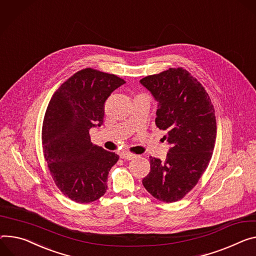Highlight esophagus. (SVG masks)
<instances>
[{
	"label": "esophagus",
	"instance_id": "1",
	"mask_svg": "<svg viewBox=\"0 0 256 256\" xmlns=\"http://www.w3.org/2000/svg\"><path fill=\"white\" fill-rule=\"evenodd\" d=\"M136 155L134 153H130V152H122L120 153V158L126 159V160H132L134 158H136Z\"/></svg>",
	"mask_w": 256,
	"mask_h": 256
}]
</instances>
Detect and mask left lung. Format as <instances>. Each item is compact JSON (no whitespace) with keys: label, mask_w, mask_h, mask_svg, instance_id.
<instances>
[{"label":"left lung","mask_w":256,"mask_h":256,"mask_svg":"<svg viewBox=\"0 0 256 256\" xmlns=\"http://www.w3.org/2000/svg\"><path fill=\"white\" fill-rule=\"evenodd\" d=\"M158 102L155 124L166 132L172 148L166 159L150 156L145 189L166 203L180 200L202 176L212 159L216 138L214 107L203 86L182 67L142 78Z\"/></svg>","instance_id":"1"}]
</instances>
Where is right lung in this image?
I'll return each instance as SVG.
<instances>
[{
    "label": "right lung",
    "mask_w": 256,
    "mask_h": 256,
    "mask_svg": "<svg viewBox=\"0 0 256 256\" xmlns=\"http://www.w3.org/2000/svg\"><path fill=\"white\" fill-rule=\"evenodd\" d=\"M124 80L84 68L54 92L44 113L42 144L57 188L70 200L90 203L107 190L118 155L92 145L88 130L103 124L104 104Z\"/></svg>",
    "instance_id": "1"
}]
</instances>
